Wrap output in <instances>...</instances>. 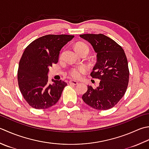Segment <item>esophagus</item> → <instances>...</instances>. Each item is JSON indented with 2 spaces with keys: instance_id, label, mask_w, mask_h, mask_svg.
Wrapping results in <instances>:
<instances>
[{
  "instance_id": "1",
  "label": "esophagus",
  "mask_w": 149,
  "mask_h": 149,
  "mask_svg": "<svg viewBox=\"0 0 149 149\" xmlns=\"http://www.w3.org/2000/svg\"><path fill=\"white\" fill-rule=\"evenodd\" d=\"M69 84H73V85H77V84H78V82L76 81L70 80L69 81Z\"/></svg>"
}]
</instances>
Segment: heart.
Instances as JSON below:
<instances>
[{
    "label": "heart",
    "mask_w": 149,
    "mask_h": 149,
    "mask_svg": "<svg viewBox=\"0 0 149 149\" xmlns=\"http://www.w3.org/2000/svg\"><path fill=\"white\" fill-rule=\"evenodd\" d=\"M75 48L79 54L84 52L88 53L89 52V46L87 44L83 42H79L75 44ZM86 71L87 68L85 66H80L77 67V68L71 69L70 71V74L73 78L79 79L82 76V75L84 74Z\"/></svg>",
    "instance_id": "obj_1"
}]
</instances>
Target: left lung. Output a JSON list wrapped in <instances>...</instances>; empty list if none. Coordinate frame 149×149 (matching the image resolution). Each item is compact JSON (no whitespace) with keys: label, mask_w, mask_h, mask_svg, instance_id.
Wrapping results in <instances>:
<instances>
[{"label":"left lung","mask_w":149,"mask_h":149,"mask_svg":"<svg viewBox=\"0 0 149 149\" xmlns=\"http://www.w3.org/2000/svg\"><path fill=\"white\" fill-rule=\"evenodd\" d=\"M80 37L88 40L97 53V63L90 75L100 80L97 88L88 86L83 100L95 109H111L123 97L129 84L126 55L120 45L103 34H83Z\"/></svg>","instance_id":"8db88e82"}]
</instances>
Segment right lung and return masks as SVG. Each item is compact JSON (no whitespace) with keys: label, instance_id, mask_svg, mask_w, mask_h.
<instances>
[{"label":"right lung","instance_id":"right-lung-1","mask_svg":"<svg viewBox=\"0 0 149 149\" xmlns=\"http://www.w3.org/2000/svg\"><path fill=\"white\" fill-rule=\"evenodd\" d=\"M74 36L46 35L33 40L20 58L17 79L20 91L29 105L46 109L57 103L67 83L54 80L49 83V67L58 62L59 52Z\"/></svg>","mask_w":149,"mask_h":149}]
</instances>
